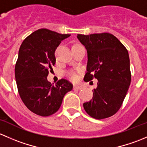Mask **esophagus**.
<instances>
[{"mask_svg":"<svg viewBox=\"0 0 147 147\" xmlns=\"http://www.w3.org/2000/svg\"><path fill=\"white\" fill-rule=\"evenodd\" d=\"M73 88L76 89V90H81L82 89V86L80 85V84H74Z\"/></svg>","mask_w":147,"mask_h":147,"instance_id":"34e87169","label":"esophagus"}]
</instances>
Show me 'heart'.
Masks as SVG:
<instances>
[{
    "instance_id": "heart-1",
    "label": "heart",
    "mask_w": 147,
    "mask_h": 147,
    "mask_svg": "<svg viewBox=\"0 0 147 147\" xmlns=\"http://www.w3.org/2000/svg\"><path fill=\"white\" fill-rule=\"evenodd\" d=\"M67 75L69 77V78H71V79L72 80H75L77 78V76H76V75H75V73H74L73 72H69L67 73Z\"/></svg>"
}]
</instances>
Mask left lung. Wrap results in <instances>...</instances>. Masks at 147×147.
<instances>
[{
  "instance_id": "left-lung-1",
  "label": "left lung",
  "mask_w": 147,
  "mask_h": 147,
  "mask_svg": "<svg viewBox=\"0 0 147 147\" xmlns=\"http://www.w3.org/2000/svg\"><path fill=\"white\" fill-rule=\"evenodd\" d=\"M77 38L87 52L85 81L94 78L98 80L97 88L92 90V100L83 104L84 110L95 119L109 117L121 107L131 82L128 51L107 32L78 34Z\"/></svg>"
}]
</instances>
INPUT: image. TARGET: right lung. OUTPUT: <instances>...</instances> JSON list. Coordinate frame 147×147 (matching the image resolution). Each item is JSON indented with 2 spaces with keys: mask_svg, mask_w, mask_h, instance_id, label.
<instances>
[{
  "mask_svg": "<svg viewBox=\"0 0 147 147\" xmlns=\"http://www.w3.org/2000/svg\"><path fill=\"white\" fill-rule=\"evenodd\" d=\"M70 35L42 28L23 40L15 67V78L22 101L28 109L42 117L55 113L72 84L61 79L55 84L47 80L49 69L55 64V51Z\"/></svg>",
  "mask_w": 147,
  "mask_h": 147,
  "instance_id": "obj_1",
  "label": "right lung"
}]
</instances>
